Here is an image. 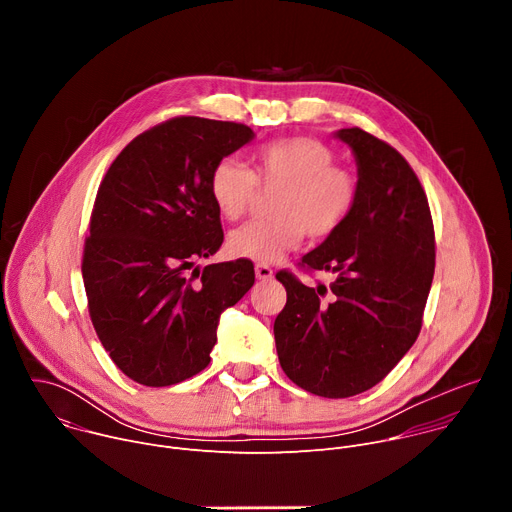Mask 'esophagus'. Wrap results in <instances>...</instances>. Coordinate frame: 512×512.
Masks as SVG:
<instances>
[{
    "mask_svg": "<svg viewBox=\"0 0 512 512\" xmlns=\"http://www.w3.org/2000/svg\"><path fill=\"white\" fill-rule=\"evenodd\" d=\"M255 275H257V279L267 281V279L273 277V269L269 265H265V263H257L255 265Z\"/></svg>",
    "mask_w": 512,
    "mask_h": 512,
    "instance_id": "obj_1",
    "label": "esophagus"
}]
</instances>
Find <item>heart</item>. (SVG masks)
<instances>
[{
	"label": "heart",
	"mask_w": 512,
	"mask_h": 512,
	"mask_svg": "<svg viewBox=\"0 0 512 512\" xmlns=\"http://www.w3.org/2000/svg\"><path fill=\"white\" fill-rule=\"evenodd\" d=\"M334 162V150L314 137H287L263 145L251 154L249 170L233 158L216 162L208 176V192L227 221H239L249 212L257 188L277 190L269 208L273 218L233 231L231 255L275 263L296 251L306 235H334L360 196L356 174Z\"/></svg>",
	"instance_id": "obj_1"
}]
</instances>
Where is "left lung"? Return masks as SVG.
<instances>
[{
  "label": "left lung",
  "mask_w": 512,
  "mask_h": 512,
  "mask_svg": "<svg viewBox=\"0 0 512 512\" xmlns=\"http://www.w3.org/2000/svg\"><path fill=\"white\" fill-rule=\"evenodd\" d=\"M336 137L354 152L360 196L348 221L298 263L336 279L308 287L279 271L287 302L273 324L283 373L328 399L369 391L395 369L419 336L435 269L433 221L413 168L360 127Z\"/></svg>",
  "instance_id": "left-lung-1"
}]
</instances>
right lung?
<instances>
[{"label": "right lung", "mask_w": 512, "mask_h": 512, "mask_svg": "<svg viewBox=\"0 0 512 512\" xmlns=\"http://www.w3.org/2000/svg\"><path fill=\"white\" fill-rule=\"evenodd\" d=\"M253 139L243 123L172 117L129 141L91 212L83 281L95 332L117 369L145 387L182 383L210 362L218 318L255 283L249 259H196L223 245L208 176Z\"/></svg>", "instance_id": "1"}]
</instances>
